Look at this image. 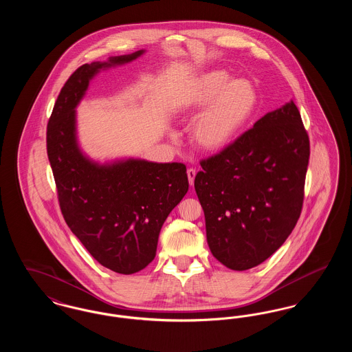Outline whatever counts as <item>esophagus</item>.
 <instances>
[{
    "label": "esophagus",
    "instance_id": "34e87169",
    "mask_svg": "<svg viewBox=\"0 0 352 352\" xmlns=\"http://www.w3.org/2000/svg\"><path fill=\"white\" fill-rule=\"evenodd\" d=\"M195 175H197V170H195V168H188V170H187V177H188V182H190V186H194V179H195Z\"/></svg>",
    "mask_w": 352,
    "mask_h": 352
}]
</instances>
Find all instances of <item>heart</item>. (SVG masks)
Returning a JSON list of instances; mask_svg holds the SVG:
<instances>
[{
    "instance_id": "heart-1",
    "label": "heart",
    "mask_w": 352,
    "mask_h": 352,
    "mask_svg": "<svg viewBox=\"0 0 352 352\" xmlns=\"http://www.w3.org/2000/svg\"><path fill=\"white\" fill-rule=\"evenodd\" d=\"M224 71L204 74L192 85L181 104L184 113L201 112L192 128L194 145L206 153L227 149L243 132L252 118L257 95L245 80H229Z\"/></svg>"
}]
</instances>
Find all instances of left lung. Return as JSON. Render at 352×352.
<instances>
[{"label": "left lung", "mask_w": 352, "mask_h": 352, "mask_svg": "<svg viewBox=\"0 0 352 352\" xmlns=\"http://www.w3.org/2000/svg\"><path fill=\"white\" fill-rule=\"evenodd\" d=\"M309 157V135L290 101L201 160L194 186L208 247L223 265L257 267L284 244L301 215Z\"/></svg>", "instance_id": "left-lung-1"}]
</instances>
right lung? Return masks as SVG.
Returning <instances> with one entry per match:
<instances>
[{
	"label": "right lung",
	"mask_w": 352,
	"mask_h": 352,
	"mask_svg": "<svg viewBox=\"0 0 352 352\" xmlns=\"http://www.w3.org/2000/svg\"><path fill=\"white\" fill-rule=\"evenodd\" d=\"M142 52L78 68L55 101L46 135L58 201L69 230L99 264L120 274H132L153 261L162 224L188 190L186 166L144 160L91 162L76 142L75 107L100 68L128 63Z\"/></svg>",
	"instance_id": "add662e5"
}]
</instances>
